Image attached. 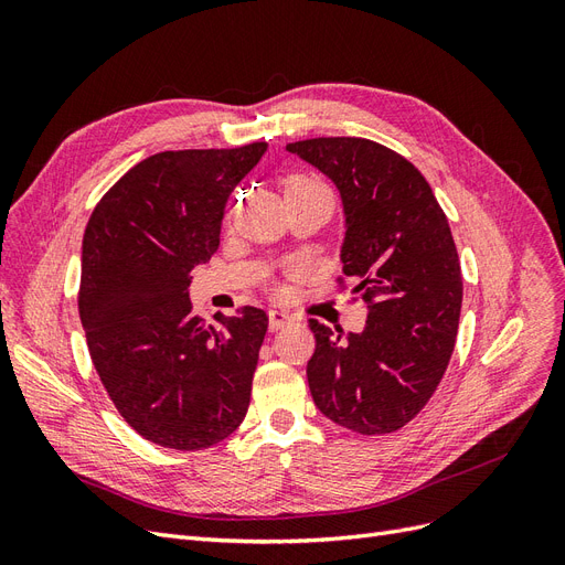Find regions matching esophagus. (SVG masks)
Masks as SVG:
<instances>
[{
	"label": "esophagus",
	"mask_w": 565,
	"mask_h": 565,
	"mask_svg": "<svg viewBox=\"0 0 565 565\" xmlns=\"http://www.w3.org/2000/svg\"><path fill=\"white\" fill-rule=\"evenodd\" d=\"M295 318L289 316V313H285V311H268V328H270V332H278V330H282V328H287L289 322H292Z\"/></svg>",
	"instance_id": "1"
}]
</instances>
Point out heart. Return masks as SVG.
Segmentation results:
<instances>
[{
    "label": "heart",
    "mask_w": 565,
    "mask_h": 565,
    "mask_svg": "<svg viewBox=\"0 0 565 565\" xmlns=\"http://www.w3.org/2000/svg\"><path fill=\"white\" fill-rule=\"evenodd\" d=\"M299 193H330V191L311 177H303V174L287 177L285 179V195H299Z\"/></svg>",
    "instance_id": "b5f03b06"
}]
</instances>
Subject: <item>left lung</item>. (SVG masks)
Here are the masks:
<instances>
[{
	"instance_id": "obj_1",
	"label": "left lung",
	"mask_w": 565,
	"mask_h": 565,
	"mask_svg": "<svg viewBox=\"0 0 565 565\" xmlns=\"http://www.w3.org/2000/svg\"><path fill=\"white\" fill-rule=\"evenodd\" d=\"M287 150L337 185L341 264L353 301L367 306L358 334L309 320L313 403L355 434H393L429 403L455 349L465 285L448 218L419 169L382 143L328 136Z\"/></svg>"
}]
</instances>
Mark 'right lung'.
Instances as JSON below:
<instances>
[{
  "mask_svg": "<svg viewBox=\"0 0 565 565\" xmlns=\"http://www.w3.org/2000/svg\"><path fill=\"white\" fill-rule=\"evenodd\" d=\"M268 143L164 150L94 207L82 241L79 318L100 384L150 443L204 450L243 424L268 316L243 306L221 328L191 313L188 285L218 249L228 195Z\"/></svg>",
  "mask_w": 565,
  "mask_h": 565,
  "instance_id": "right-lung-1",
  "label": "right lung"
}]
</instances>
